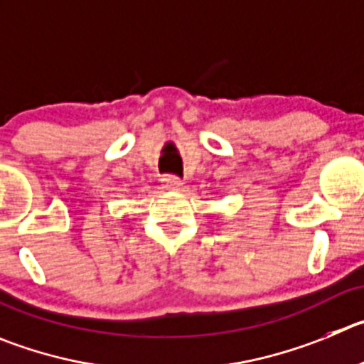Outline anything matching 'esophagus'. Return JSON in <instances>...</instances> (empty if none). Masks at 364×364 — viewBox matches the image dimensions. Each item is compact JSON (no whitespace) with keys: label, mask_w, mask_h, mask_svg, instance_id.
<instances>
[{"label":"esophagus","mask_w":364,"mask_h":364,"mask_svg":"<svg viewBox=\"0 0 364 364\" xmlns=\"http://www.w3.org/2000/svg\"><path fill=\"white\" fill-rule=\"evenodd\" d=\"M161 183H163V188H168V190H176L183 185L181 179H179L178 176H172V174L165 176V178L161 179Z\"/></svg>","instance_id":"1"}]
</instances>
